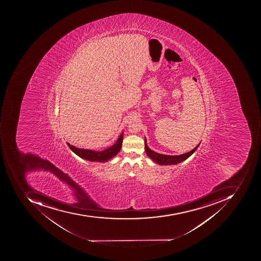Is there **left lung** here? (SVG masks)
Masks as SVG:
<instances>
[{
	"label": "left lung",
	"mask_w": 261,
	"mask_h": 261,
	"mask_svg": "<svg viewBox=\"0 0 261 261\" xmlns=\"http://www.w3.org/2000/svg\"><path fill=\"white\" fill-rule=\"evenodd\" d=\"M200 143L196 147H194L192 150L188 152V153H182V154L180 155H174L173 156V155L161 154V153H157V152L150 150V149L149 148L148 146H147V140L145 138V150H146V153H147V156H148L150 159H152L153 162L159 164V165H176V164L180 163V162L186 160V159H188L191 155H192L193 153H194V152L198 149V147H199Z\"/></svg>",
	"instance_id": "obj_1"
}]
</instances>
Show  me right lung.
<instances>
[{"mask_svg":"<svg viewBox=\"0 0 261 261\" xmlns=\"http://www.w3.org/2000/svg\"><path fill=\"white\" fill-rule=\"evenodd\" d=\"M123 132L118 137L116 143H114L109 148L105 149L102 151H95V150H86V149L77 148L73 145L67 143L70 150L76 153L77 156L85 159V160L90 161V162H108L110 159H112L115 155L118 154V152L121 150V145H122Z\"/></svg>","mask_w":261,"mask_h":261,"instance_id":"right-lung-1","label":"right lung"}]
</instances>
